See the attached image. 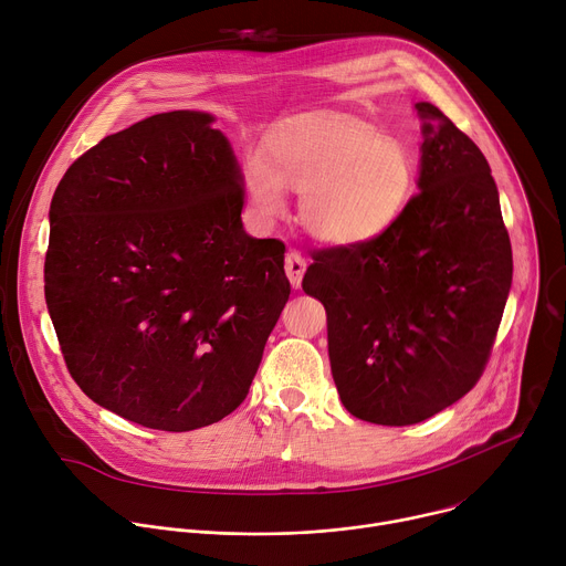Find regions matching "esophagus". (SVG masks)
Returning <instances> with one entry per match:
<instances>
[{
  "label": "esophagus",
  "instance_id": "34e87169",
  "mask_svg": "<svg viewBox=\"0 0 566 566\" xmlns=\"http://www.w3.org/2000/svg\"><path fill=\"white\" fill-rule=\"evenodd\" d=\"M284 269H286V277H289V282H291V286L293 289H300L302 286V277H304V271H306V262H304V258L300 255V253H289L286 255V264H284Z\"/></svg>",
  "mask_w": 566,
  "mask_h": 566
}]
</instances>
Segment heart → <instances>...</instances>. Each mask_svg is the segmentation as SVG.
I'll return each instance as SVG.
<instances>
[{
  "label": "heart",
  "mask_w": 566,
  "mask_h": 566,
  "mask_svg": "<svg viewBox=\"0 0 566 566\" xmlns=\"http://www.w3.org/2000/svg\"><path fill=\"white\" fill-rule=\"evenodd\" d=\"M258 217L286 212V190L300 195V219L322 244L358 247L382 234L408 206L415 164L408 149L363 120L306 116L277 132L244 172Z\"/></svg>",
  "instance_id": "obj_1"
}]
</instances>
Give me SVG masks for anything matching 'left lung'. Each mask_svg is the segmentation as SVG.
I'll return each mask as SVG.
<instances>
[{"label": "left lung", "instance_id": "left-lung-1", "mask_svg": "<svg viewBox=\"0 0 566 566\" xmlns=\"http://www.w3.org/2000/svg\"><path fill=\"white\" fill-rule=\"evenodd\" d=\"M415 109L421 192L367 244L313 255L302 280L327 311L343 406L376 426L421 423L474 387L513 280L486 156L432 103Z\"/></svg>", "mask_w": 566, "mask_h": 566}]
</instances>
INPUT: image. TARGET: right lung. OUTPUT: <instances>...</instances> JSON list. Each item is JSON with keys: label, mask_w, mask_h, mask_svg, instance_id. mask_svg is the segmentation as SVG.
Masks as SVG:
<instances>
[{"label": "right lung", "mask_w": 566, "mask_h": 566, "mask_svg": "<svg viewBox=\"0 0 566 566\" xmlns=\"http://www.w3.org/2000/svg\"><path fill=\"white\" fill-rule=\"evenodd\" d=\"M212 123L179 109L103 138L49 210L44 295L69 374L151 430L237 410L291 293L282 241L241 223L244 175Z\"/></svg>", "instance_id": "add662e5"}]
</instances>
